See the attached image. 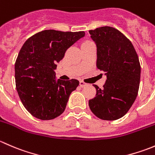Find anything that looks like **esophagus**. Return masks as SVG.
I'll list each match as a JSON object with an SVG mask.
<instances>
[{"mask_svg": "<svg viewBox=\"0 0 155 155\" xmlns=\"http://www.w3.org/2000/svg\"><path fill=\"white\" fill-rule=\"evenodd\" d=\"M79 85H80L81 87H85V85H87V84L85 83V82H84L83 81H80V82H79Z\"/></svg>", "mask_w": 155, "mask_h": 155, "instance_id": "34e87169", "label": "esophagus"}]
</instances>
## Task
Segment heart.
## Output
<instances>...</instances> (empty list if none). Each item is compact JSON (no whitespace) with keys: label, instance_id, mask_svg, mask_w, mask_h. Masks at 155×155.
I'll return each instance as SVG.
<instances>
[{"label":"heart","instance_id":"heart-1","mask_svg":"<svg viewBox=\"0 0 155 155\" xmlns=\"http://www.w3.org/2000/svg\"><path fill=\"white\" fill-rule=\"evenodd\" d=\"M91 43V41H85V42H84L83 44H85V43Z\"/></svg>","mask_w":155,"mask_h":155}]
</instances>
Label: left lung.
<instances>
[{
    "mask_svg": "<svg viewBox=\"0 0 155 155\" xmlns=\"http://www.w3.org/2000/svg\"><path fill=\"white\" fill-rule=\"evenodd\" d=\"M97 46V68L105 73L107 80L96 88L89 100L91 112L97 118L114 121L129 111L138 94L141 67L135 48L128 38L112 27L90 30Z\"/></svg>",
    "mask_w": 155,
    "mask_h": 155,
    "instance_id": "8db88e82",
    "label": "left lung"
}]
</instances>
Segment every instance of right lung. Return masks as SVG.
Wrapping results in <instances>:
<instances>
[{
  "label": "right lung",
  "mask_w": 155,
  "mask_h": 155,
  "mask_svg": "<svg viewBox=\"0 0 155 155\" xmlns=\"http://www.w3.org/2000/svg\"><path fill=\"white\" fill-rule=\"evenodd\" d=\"M85 34L84 31L45 30L29 37L20 49L15 63V87L23 106L33 116L51 120L65 110L79 82L56 80V63Z\"/></svg>",
  "instance_id": "add662e5"
}]
</instances>
